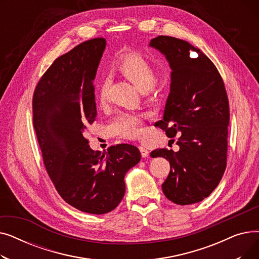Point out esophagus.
Segmentation results:
<instances>
[{"mask_svg": "<svg viewBox=\"0 0 259 259\" xmlns=\"http://www.w3.org/2000/svg\"><path fill=\"white\" fill-rule=\"evenodd\" d=\"M139 149H140L141 154H142V156H143V157H148V155H149V151L147 150V149H146L145 147L140 146V147H139Z\"/></svg>", "mask_w": 259, "mask_h": 259, "instance_id": "esophagus-1", "label": "esophagus"}]
</instances>
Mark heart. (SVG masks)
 I'll return each mask as SVG.
<instances>
[{"instance_id": "obj_1", "label": "heart", "mask_w": 259, "mask_h": 259, "mask_svg": "<svg viewBox=\"0 0 259 259\" xmlns=\"http://www.w3.org/2000/svg\"><path fill=\"white\" fill-rule=\"evenodd\" d=\"M118 71L126 76L141 91L150 90L156 81V72L153 66L140 53H128L122 57L117 65ZM109 80L105 78L99 86V102L105 105L107 102ZM143 114L137 112L121 111L109 121L108 133L111 137L133 140L137 139L142 130Z\"/></svg>"}]
</instances>
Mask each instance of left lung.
<instances>
[{
	"label": "left lung",
	"mask_w": 259,
	"mask_h": 259,
	"mask_svg": "<svg viewBox=\"0 0 259 259\" xmlns=\"http://www.w3.org/2000/svg\"><path fill=\"white\" fill-rule=\"evenodd\" d=\"M149 45L164 54L172 69L170 93L157 126L168 138L180 134L178 152L162 148L150 155L170 162L161 186L166 197L176 205H191L213 192L227 167V91L212 61L186 40L158 35Z\"/></svg>",
	"instance_id": "1"
}]
</instances>
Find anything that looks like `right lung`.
Wrapping results in <instances>:
<instances>
[{"mask_svg": "<svg viewBox=\"0 0 259 259\" xmlns=\"http://www.w3.org/2000/svg\"><path fill=\"white\" fill-rule=\"evenodd\" d=\"M106 47L92 38L59 57L38 80L32 99L33 127L46 171L61 197L75 209L105 214L125 195V174L141 160L140 150L118 144L105 154L84 138L97 118L93 79Z\"/></svg>", "mask_w": 259, "mask_h": 259, "instance_id": "obj_1", "label": "right lung"}]
</instances>
